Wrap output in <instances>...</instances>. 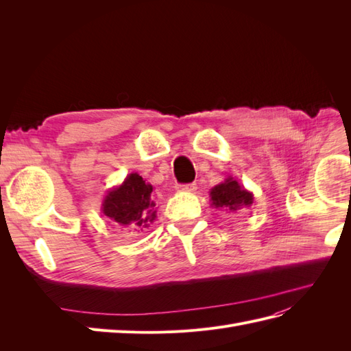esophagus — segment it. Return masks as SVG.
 Here are the masks:
<instances>
[{
  "mask_svg": "<svg viewBox=\"0 0 351 351\" xmlns=\"http://www.w3.org/2000/svg\"><path fill=\"white\" fill-rule=\"evenodd\" d=\"M196 189H197V187H196L195 183H192V184H178V186H177L178 192H187V193L195 192Z\"/></svg>",
  "mask_w": 351,
  "mask_h": 351,
  "instance_id": "34e87169",
  "label": "esophagus"
}]
</instances>
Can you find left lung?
I'll list each match as a JSON object with an SVG mask.
<instances>
[{"mask_svg": "<svg viewBox=\"0 0 351 351\" xmlns=\"http://www.w3.org/2000/svg\"><path fill=\"white\" fill-rule=\"evenodd\" d=\"M210 205L226 212H237L239 209L253 205V193L239 184L237 180L228 176L224 182L210 189Z\"/></svg>", "mask_w": 351, "mask_h": 351, "instance_id": "left-lung-1", "label": "left lung"}]
</instances>
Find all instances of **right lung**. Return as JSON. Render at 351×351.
Listing matches in <instances>:
<instances>
[{"label":"right lung","instance_id":"add662e5","mask_svg":"<svg viewBox=\"0 0 351 351\" xmlns=\"http://www.w3.org/2000/svg\"><path fill=\"white\" fill-rule=\"evenodd\" d=\"M152 190V184L146 183L142 176L132 173L120 186L108 190L101 206L102 214L121 228H147L156 218Z\"/></svg>","mask_w":351,"mask_h":351}]
</instances>
